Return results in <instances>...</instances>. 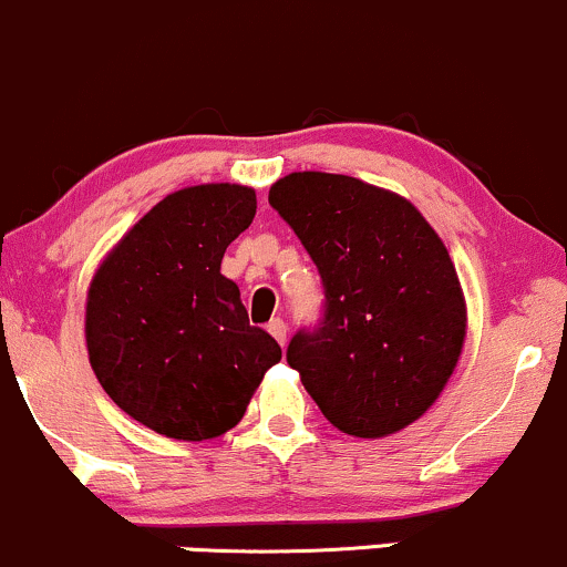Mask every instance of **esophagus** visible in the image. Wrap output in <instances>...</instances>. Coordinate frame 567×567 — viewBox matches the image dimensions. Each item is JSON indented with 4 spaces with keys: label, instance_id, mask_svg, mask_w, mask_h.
<instances>
[{
    "label": "esophagus",
    "instance_id": "esophagus-1",
    "mask_svg": "<svg viewBox=\"0 0 567 567\" xmlns=\"http://www.w3.org/2000/svg\"><path fill=\"white\" fill-rule=\"evenodd\" d=\"M267 332H270L278 342H281V348L286 346V323L281 321V318H272V321L267 323Z\"/></svg>",
    "mask_w": 567,
    "mask_h": 567
}]
</instances>
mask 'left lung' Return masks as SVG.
I'll use <instances>...</instances> for the list:
<instances>
[{
	"label": "left lung",
	"instance_id": "left-lung-1",
	"mask_svg": "<svg viewBox=\"0 0 567 567\" xmlns=\"http://www.w3.org/2000/svg\"><path fill=\"white\" fill-rule=\"evenodd\" d=\"M321 272L327 310L291 337L300 372L334 429L391 436L436 402L466 340V297L447 246L402 195L353 176L295 171L270 187Z\"/></svg>",
	"mask_w": 567,
	"mask_h": 567
}]
</instances>
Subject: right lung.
Returning <instances> with one entry per match:
<instances>
[{
  "label": "right lung",
  "mask_w": 567,
  "mask_h": 567,
  "mask_svg": "<svg viewBox=\"0 0 567 567\" xmlns=\"http://www.w3.org/2000/svg\"><path fill=\"white\" fill-rule=\"evenodd\" d=\"M257 193L212 182L165 195L93 272L87 359L125 415L179 442L240 423L281 346L251 327L221 276L227 246L254 221Z\"/></svg>",
  "instance_id": "obj_1"
}]
</instances>
